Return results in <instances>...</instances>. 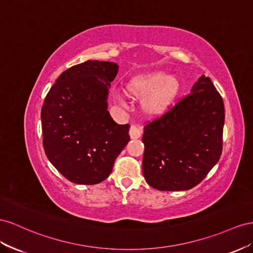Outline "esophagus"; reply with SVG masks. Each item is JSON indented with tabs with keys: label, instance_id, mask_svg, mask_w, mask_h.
Instances as JSON below:
<instances>
[{
	"label": "esophagus",
	"instance_id": "esophagus-1",
	"mask_svg": "<svg viewBox=\"0 0 253 253\" xmlns=\"http://www.w3.org/2000/svg\"><path fill=\"white\" fill-rule=\"evenodd\" d=\"M142 134V130L138 127L132 125L129 129V135H130L131 139H139Z\"/></svg>",
	"mask_w": 253,
	"mask_h": 253
}]
</instances>
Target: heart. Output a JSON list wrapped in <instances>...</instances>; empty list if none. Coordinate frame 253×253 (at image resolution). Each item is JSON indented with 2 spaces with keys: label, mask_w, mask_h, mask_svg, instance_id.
Here are the masks:
<instances>
[{
  "label": "heart",
  "mask_w": 253,
  "mask_h": 253,
  "mask_svg": "<svg viewBox=\"0 0 253 253\" xmlns=\"http://www.w3.org/2000/svg\"><path fill=\"white\" fill-rule=\"evenodd\" d=\"M181 84L176 76L156 72L132 78L125 86L126 95L141 99L142 112L150 118L167 113L177 99Z\"/></svg>",
  "instance_id": "heart-1"
}]
</instances>
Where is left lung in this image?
<instances>
[{
  "label": "left lung",
  "instance_id": "1",
  "mask_svg": "<svg viewBox=\"0 0 253 253\" xmlns=\"http://www.w3.org/2000/svg\"><path fill=\"white\" fill-rule=\"evenodd\" d=\"M225 124L223 102L201 76L191 94L144 128L143 175L159 191H187L218 162Z\"/></svg>",
  "mask_w": 253,
  "mask_h": 253
}]
</instances>
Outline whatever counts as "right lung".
<instances>
[{"mask_svg": "<svg viewBox=\"0 0 253 253\" xmlns=\"http://www.w3.org/2000/svg\"><path fill=\"white\" fill-rule=\"evenodd\" d=\"M114 62L88 60L64 71L43 103V147L49 162L77 184H96L111 174L129 138V125H119L108 112Z\"/></svg>", "mask_w": 253, "mask_h": 253, "instance_id": "right-lung-1", "label": "right lung"}]
</instances>
